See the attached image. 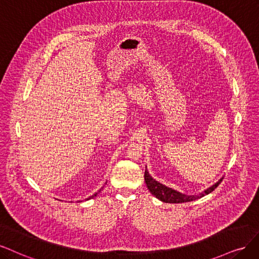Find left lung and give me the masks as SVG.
<instances>
[{
    "label": "left lung",
    "mask_w": 259,
    "mask_h": 259,
    "mask_svg": "<svg viewBox=\"0 0 259 259\" xmlns=\"http://www.w3.org/2000/svg\"><path fill=\"white\" fill-rule=\"evenodd\" d=\"M144 179H145V183H146V186H147L148 190L151 191V194L154 195L157 199H159L160 201L165 202V203H182V202L194 201V200L202 198L205 195H208L210 193H212V191L221 184V182L223 181L224 178L219 180L215 183V184L206 188L204 191H202V193L199 195H185V194L181 193V191H178L171 187H168V186L161 184V183H159L152 178V175L149 174V172L147 171V168L144 173Z\"/></svg>",
    "instance_id": "1"
}]
</instances>
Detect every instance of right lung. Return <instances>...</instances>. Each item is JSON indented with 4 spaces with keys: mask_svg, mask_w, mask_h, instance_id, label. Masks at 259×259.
<instances>
[{
    "mask_svg": "<svg viewBox=\"0 0 259 259\" xmlns=\"http://www.w3.org/2000/svg\"><path fill=\"white\" fill-rule=\"evenodd\" d=\"M102 188H103V187H102ZM102 188H101V189H102ZM101 189H100V190H99V191H98V193H96V194H95V195H93V196H90V197H89V198H87V199H86V200H90V199H93V198H95V197H96V196H97V195H98V194H99V193H100V191H101Z\"/></svg>",
    "mask_w": 259,
    "mask_h": 259,
    "instance_id": "right-lung-1",
    "label": "right lung"
}]
</instances>
